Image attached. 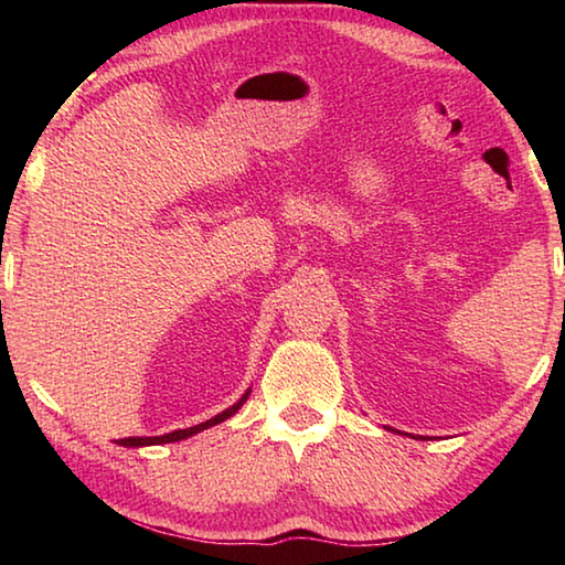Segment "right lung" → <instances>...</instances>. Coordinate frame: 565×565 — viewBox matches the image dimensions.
I'll use <instances>...</instances> for the list:
<instances>
[{
    "label": "right lung",
    "instance_id": "right-lung-1",
    "mask_svg": "<svg viewBox=\"0 0 565 565\" xmlns=\"http://www.w3.org/2000/svg\"><path fill=\"white\" fill-rule=\"evenodd\" d=\"M248 398V391L246 394L236 401L234 406H228L226 411H222V414L218 416H214V418H209V420H204V424H199V426H191V428H181V431H171V434H164V436H151V438H145V436H137V438H119V446H154V444H174V441H181V438H189V436H194V434H199V431H204V428H209V426H216V424H222V420H226L228 416H234L238 408L244 406V401Z\"/></svg>",
    "mask_w": 565,
    "mask_h": 565
}]
</instances>
